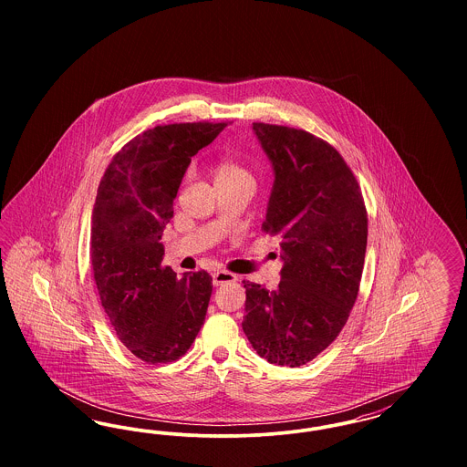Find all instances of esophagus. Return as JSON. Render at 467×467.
<instances>
[{
	"label": "esophagus",
	"instance_id": "esophagus-1",
	"mask_svg": "<svg viewBox=\"0 0 467 467\" xmlns=\"http://www.w3.org/2000/svg\"><path fill=\"white\" fill-rule=\"evenodd\" d=\"M212 278H213V285H215V287L238 280V276L233 275V273H229V271H215V273L212 275Z\"/></svg>",
	"mask_w": 467,
	"mask_h": 467
}]
</instances>
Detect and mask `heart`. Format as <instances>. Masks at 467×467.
<instances>
[{"instance_id": "obj_1", "label": "heart", "mask_w": 467, "mask_h": 467, "mask_svg": "<svg viewBox=\"0 0 467 467\" xmlns=\"http://www.w3.org/2000/svg\"><path fill=\"white\" fill-rule=\"evenodd\" d=\"M234 177H248V173L244 171V168H240L238 164L231 162V161H223L217 170H215V178H234Z\"/></svg>"}]
</instances>
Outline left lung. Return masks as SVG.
<instances>
[{"instance_id":"obj_1","label":"left lung","mask_w":467,"mask_h":467,"mask_svg":"<svg viewBox=\"0 0 467 467\" xmlns=\"http://www.w3.org/2000/svg\"><path fill=\"white\" fill-rule=\"evenodd\" d=\"M275 182L263 229L280 240L278 289L244 282V333L276 366L297 368L326 350L348 320L362 276L368 215L354 173L329 143L254 122Z\"/></svg>"}]
</instances>
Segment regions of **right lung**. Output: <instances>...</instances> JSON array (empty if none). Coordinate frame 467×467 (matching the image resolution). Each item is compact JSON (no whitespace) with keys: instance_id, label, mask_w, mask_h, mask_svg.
I'll use <instances>...</instances> for the list:
<instances>
[{"instance_id":"obj_1","label":"right lung","mask_w":467,"mask_h":467,"mask_svg":"<svg viewBox=\"0 0 467 467\" xmlns=\"http://www.w3.org/2000/svg\"><path fill=\"white\" fill-rule=\"evenodd\" d=\"M227 124L157 126L126 143L99 182L92 208L90 263L101 306L133 356L166 364L183 356L212 296L206 271L178 278L162 266V231L191 157Z\"/></svg>"}]
</instances>
